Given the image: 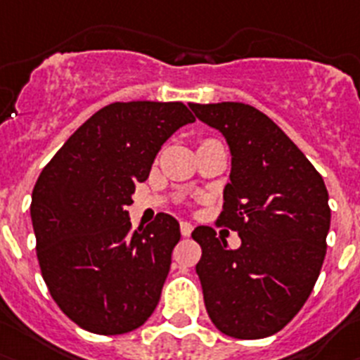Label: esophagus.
Returning <instances> with one entry per match:
<instances>
[{"instance_id": "1", "label": "esophagus", "mask_w": 360, "mask_h": 360, "mask_svg": "<svg viewBox=\"0 0 360 360\" xmlns=\"http://www.w3.org/2000/svg\"><path fill=\"white\" fill-rule=\"evenodd\" d=\"M192 232H193L192 224H190L188 221H183V223H181V233H183L184 237H188Z\"/></svg>"}]
</instances>
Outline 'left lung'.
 Listing matches in <instances>:
<instances>
[{"label": "left lung", "mask_w": 360, "mask_h": 360, "mask_svg": "<svg viewBox=\"0 0 360 360\" xmlns=\"http://www.w3.org/2000/svg\"><path fill=\"white\" fill-rule=\"evenodd\" d=\"M190 108L230 146L232 170L217 223L240 237L232 250L214 228L192 232L202 250L195 271L206 311L224 335L264 339L299 314L321 274L331 217L326 184L254 106L224 101Z\"/></svg>", "instance_id": "8db88e82"}]
</instances>
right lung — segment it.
Here are the masks:
<instances>
[{
    "label": "right lung",
    "mask_w": 360,
    "mask_h": 360,
    "mask_svg": "<svg viewBox=\"0 0 360 360\" xmlns=\"http://www.w3.org/2000/svg\"><path fill=\"white\" fill-rule=\"evenodd\" d=\"M193 121L179 101L112 103L37 177L30 205L37 261L56 304L83 330L120 335L155 310L179 223L158 214L130 232L127 208L162 143Z\"/></svg>",
    "instance_id": "right-lung-1"
}]
</instances>
